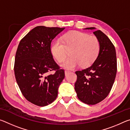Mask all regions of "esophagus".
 Wrapping results in <instances>:
<instances>
[{
	"mask_svg": "<svg viewBox=\"0 0 130 130\" xmlns=\"http://www.w3.org/2000/svg\"><path fill=\"white\" fill-rule=\"evenodd\" d=\"M69 72H70L68 71V70H65V76H67L68 75V74L69 73Z\"/></svg>",
	"mask_w": 130,
	"mask_h": 130,
	"instance_id": "esophagus-1",
	"label": "esophagus"
}]
</instances>
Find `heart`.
<instances>
[{
    "instance_id": "heart-1",
    "label": "heart",
    "mask_w": 130,
    "mask_h": 130,
    "mask_svg": "<svg viewBox=\"0 0 130 130\" xmlns=\"http://www.w3.org/2000/svg\"><path fill=\"white\" fill-rule=\"evenodd\" d=\"M70 52V57L61 64L67 69H74L81 64L87 67L94 62L100 51V43L94 36L80 31L68 32L63 36L62 40L57 39L53 43L51 52L55 58L61 62Z\"/></svg>"
}]
</instances>
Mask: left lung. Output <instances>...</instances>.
I'll use <instances>...</instances> for the list:
<instances>
[{
  "mask_svg": "<svg viewBox=\"0 0 130 130\" xmlns=\"http://www.w3.org/2000/svg\"><path fill=\"white\" fill-rule=\"evenodd\" d=\"M93 33L100 43V51L89 67L76 72L77 79L74 89L78 99L89 105L102 102L108 95L115 81L117 72V60L115 46L106 35L95 27Z\"/></svg>",
  "mask_w": 130,
  "mask_h": 130,
  "instance_id": "left-lung-1",
  "label": "left lung"
}]
</instances>
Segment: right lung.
Listing matches in <instances>:
<instances>
[{"mask_svg":"<svg viewBox=\"0 0 130 130\" xmlns=\"http://www.w3.org/2000/svg\"><path fill=\"white\" fill-rule=\"evenodd\" d=\"M65 29L39 26L21 39L15 54L14 73L22 93L28 102L43 107L56 100L65 72L55 62L51 42ZM55 73L49 75L50 71Z\"/></svg>","mask_w":130,"mask_h":130,"instance_id":"obj_1","label":"right lung"}]
</instances>
